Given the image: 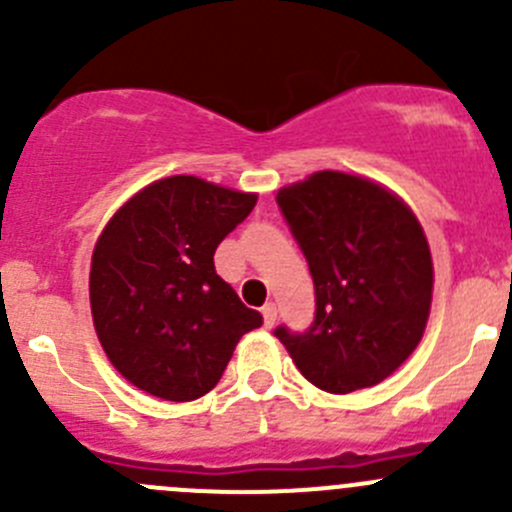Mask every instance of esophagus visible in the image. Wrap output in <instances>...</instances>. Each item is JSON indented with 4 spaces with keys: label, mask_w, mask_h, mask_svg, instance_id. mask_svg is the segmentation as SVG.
<instances>
[{
    "label": "esophagus",
    "mask_w": 512,
    "mask_h": 512,
    "mask_svg": "<svg viewBox=\"0 0 512 512\" xmlns=\"http://www.w3.org/2000/svg\"><path fill=\"white\" fill-rule=\"evenodd\" d=\"M261 313H263V323H266V326L271 328L273 323H276V316H278V308H276V303H266V306L261 308Z\"/></svg>",
    "instance_id": "obj_1"
}]
</instances>
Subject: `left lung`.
Instances as JSON below:
<instances>
[{"instance_id": "obj_1", "label": "left lung", "mask_w": 512, "mask_h": 512, "mask_svg": "<svg viewBox=\"0 0 512 512\" xmlns=\"http://www.w3.org/2000/svg\"><path fill=\"white\" fill-rule=\"evenodd\" d=\"M276 201L308 261L316 316L303 333H273L321 391L376 386L426 331L433 261L423 226L393 191L343 171H316Z\"/></svg>"}]
</instances>
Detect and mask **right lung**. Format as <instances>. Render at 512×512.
<instances>
[{"instance_id": "right-lung-1", "label": "right lung", "mask_w": 512, "mask_h": 512, "mask_svg": "<svg viewBox=\"0 0 512 512\" xmlns=\"http://www.w3.org/2000/svg\"><path fill=\"white\" fill-rule=\"evenodd\" d=\"M256 199L169 176L111 216L91 256V316L106 358L131 386L196 401L224 376L241 336L261 326V313L214 268L216 246Z\"/></svg>"}]
</instances>
